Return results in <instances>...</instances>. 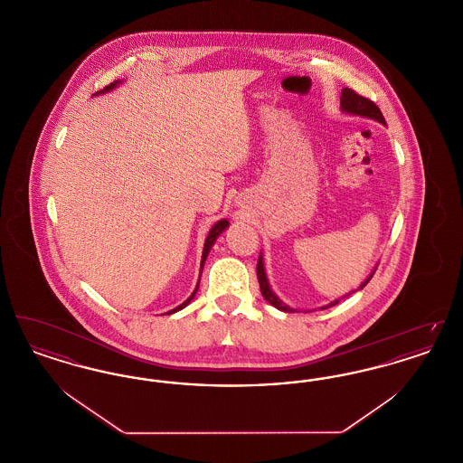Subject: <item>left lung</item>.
Returning a JSON list of instances; mask_svg holds the SVG:
<instances>
[{"label": "left lung", "mask_w": 463, "mask_h": 463, "mask_svg": "<svg viewBox=\"0 0 463 463\" xmlns=\"http://www.w3.org/2000/svg\"><path fill=\"white\" fill-rule=\"evenodd\" d=\"M340 108L344 112H349V114H357V116H363V118H370V119H374V121H378V123H382V125H385V118H383V114H382V110L378 109V106L372 102L370 99H366V97H363V95H359V93H355L354 90L351 89H344L342 90V97H340ZM374 270L370 274V278L359 287V289H363V288L366 287L368 283H370V279L373 278ZM257 278H259V285H260V291H262V295H264L265 300L270 304V306H274L276 308H279V310H285V312H293V308L288 307L287 304H283L278 297H276V293L270 289L269 287V281H267V276H265V269H264V260H262V255L259 257V264H257ZM357 291V289H355ZM351 295V293H349ZM335 304H338V300H333L330 306H325V307L321 308H328L331 306H335Z\"/></svg>", "instance_id": "obj_1"}]
</instances>
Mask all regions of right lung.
Returning a JSON list of instances; mask_svg holds the SVG:
<instances>
[{
  "instance_id": "add662e5",
  "label": "right lung",
  "mask_w": 463,
  "mask_h": 463,
  "mask_svg": "<svg viewBox=\"0 0 463 463\" xmlns=\"http://www.w3.org/2000/svg\"><path fill=\"white\" fill-rule=\"evenodd\" d=\"M118 83L119 81H114V83H110L109 87H106L104 90H100L99 93H104V91H109V90L114 89V87H118ZM229 225V222L227 221H219L213 227H212V231L208 232V238H206V241H204V248H203V257H201V269H203V265H204V260H206V257H208V253H210V250H212V246H213V242L217 241V238L221 236L222 232L225 231V227ZM199 287V283H198ZM198 287H196V289L193 291V295L184 302V304H180L178 307L172 308L170 312H166V314H174V312H176V310H180V308L185 307L193 298H194V295H196V291H198Z\"/></svg>"
}]
</instances>
